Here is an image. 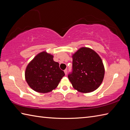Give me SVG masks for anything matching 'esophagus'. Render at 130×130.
<instances>
[{"mask_svg":"<svg viewBox=\"0 0 130 130\" xmlns=\"http://www.w3.org/2000/svg\"><path fill=\"white\" fill-rule=\"evenodd\" d=\"M64 73H65V75H67V73H68V70H67V69H65V70H64Z\"/></svg>","mask_w":130,"mask_h":130,"instance_id":"1","label":"esophagus"}]
</instances>
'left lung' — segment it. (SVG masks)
<instances>
[{"mask_svg": "<svg viewBox=\"0 0 130 130\" xmlns=\"http://www.w3.org/2000/svg\"><path fill=\"white\" fill-rule=\"evenodd\" d=\"M104 76L103 62L93 50L82 47L73 55L72 71L68 76L74 89L82 93L92 92L100 86Z\"/></svg>", "mask_w": 130, "mask_h": 130, "instance_id": "8db88e82", "label": "left lung"}]
</instances>
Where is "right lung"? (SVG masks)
<instances>
[{"mask_svg": "<svg viewBox=\"0 0 130 130\" xmlns=\"http://www.w3.org/2000/svg\"><path fill=\"white\" fill-rule=\"evenodd\" d=\"M53 56L46 52L38 54L28 65L25 72L26 82L33 90L47 93L55 89L65 75Z\"/></svg>", "mask_w": 130, "mask_h": 130, "instance_id": "add662e5", "label": "right lung"}]
</instances>
